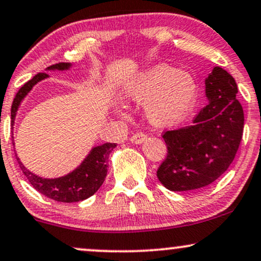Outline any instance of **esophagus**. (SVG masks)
Segmentation results:
<instances>
[{"mask_svg":"<svg viewBox=\"0 0 261 261\" xmlns=\"http://www.w3.org/2000/svg\"><path fill=\"white\" fill-rule=\"evenodd\" d=\"M147 140V135L143 134V133H136L134 134L133 136H131L130 141L135 144H140V143H143L144 141Z\"/></svg>","mask_w":261,"mask_h":261,"instance_id":"esophagus-1","label":"esophagus"}]
</instances>
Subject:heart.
Wrapping results in <instances>:
<instances>
[{
  "label": "heart",
  "mask_w": 261,
  "mask_h": 261,
  "mask_svg": "<svg viewBox=\"0 0 261 261\" xmlns=\"http://www.w3.org/2000/svg\"><path fill=\"white\" fill-rule=\"evenodd\" d=\"M126 98L146 103V117L153 126L172 127L190 117L198 99V84L192 74L166 63L140 71L128 84Z\"/></svg>",
  "instance_id": "1"
}]
</instances>
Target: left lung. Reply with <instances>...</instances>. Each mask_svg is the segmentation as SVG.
I'll return each mask as SVG.
<instances>
[{
    "label": "left lung",
    "instance_id": "8db88e82",
    "mask_svg": "<svg viewBox=\"0 0 261 261\" xmlns=\"http://www.w3.org/2000/svg\"><path fill=\"white\" fill-rule=\"evenodd\" d=\"M204 83L208 105L193 124L163 135L168 155L156 176L174 192L198 190L218 180L233 162L242 140L244 115L236 81L215 67Z\"/></svg>",
    "mask_w": 261,
    "mask_h": 261
}]
</instances>
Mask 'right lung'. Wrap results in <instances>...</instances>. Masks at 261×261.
<instances>
[{
    "label": "right lung",
    "mask_w": 261,
    "mask_h": 261,
    "mask_svg": "<svg viewBox=\"0 0 261 261\" xmlns=\"http://www.w3.org/2000/svg\"><path fill=\"white\" fill-rule=\"evenodd\" d=\"M70 63H58V64H53L51 67H48L46 70L64 71L70 69ZM47 77H48V75L46 73L37 74L27 84H24L21 89L18 91L11 109L12 126L14 125L15 115H17V112L23 99L37 83L47 79ZM12 139H13V136H12ZM115 147H117V143H105L93 147L76 169H74L73 171L64 175V176L56 178L37 176L34 172L25 168L18 156L17 161L19 163L21 171L27 176L28 181L30 182L31 186L35 188L36 191H39L40 193L48 197V198L57 200V202L74 203L81 202V200H85L89 197L93 196L98 191V188L102 186L107 176V171H108L107 170V168H108L107 162H108L109 154Z\"/></svg>",
    "instance_id": "right-lung-1"
}]
</instances>
